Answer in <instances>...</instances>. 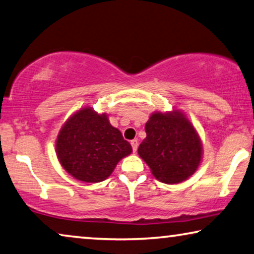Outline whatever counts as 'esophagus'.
Returning a JSON list of instances; mask_svg holds the SVG:
<instances>
[{
  "label": "esophagus",
  "mask_w": 254,
  "mask_h": 254,
  "mask_svg": "<svg viewBox=\"0 0 254 254\" xmlns=\"http://www.w3.org/2000/svg\"><path fill=\"white\" fill-rule=\"evenodd\" d=\"M131 146H132V149H133V153H135L138 149V140H131Z\"/></svg>",
  "instance_id": "esophagus-1"
}]
</instances>
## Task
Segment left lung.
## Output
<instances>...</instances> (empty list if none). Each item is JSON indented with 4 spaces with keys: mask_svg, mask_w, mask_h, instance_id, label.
<instances>
[{
    "mask_svg": "<svg viewBox=\"0 0 254 254\" xmlns=\"http://www.w3.org/2000/svg\"><path fill=\"white\" fill-rule=\"evenodd\" d=\"M147 137L139 156L153 176L164 184H179L194 175L202 160L199 135L184 113L155 112L145 126Z\"/></svg>",
    "mask_w": 254,
    "mask_h": 254,
    "instance_id": "obj_1",
    "label": "left lung"
}]
</instances>
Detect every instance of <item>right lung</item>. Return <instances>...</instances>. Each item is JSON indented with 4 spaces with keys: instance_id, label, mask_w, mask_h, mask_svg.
I'll list each match as a JSON object with an SVG mask.
<instances>
[{
    "instance_id": "obj_1",
    "label": "right lung",
    "mask_w": 254,
    "mask_h": 254,
    "mask_svg": "<svg viewBox=\"0 0 254 254\" xmlns=\"http://www.w3.org/2000/svg\"><path fill=\"white\" fill-rule=\"evenodd\" d=\"M56 151L71 177L94 184L107 179L116 164L131 154L132 147L119 128L112 127L107 115L84 107L60 128Z\"/></svg>"
}]
</instances>
